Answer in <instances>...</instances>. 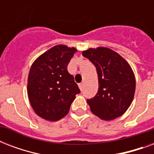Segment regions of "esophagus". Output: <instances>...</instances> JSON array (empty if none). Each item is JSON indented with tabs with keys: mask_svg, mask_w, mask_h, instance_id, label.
Here are the masks:
<instances>
[{
	"mask_svg": "<svg viewBox=\"0 0 154 154\" xmlns=\"http://www.w3.org/2000/svg\"><path fill=\"white\" fill-rule=\"evenodd\" d=\"M79 88H80V89H81V91H82V90H83V84H82V83H80L79 84Z\"/></svg>",
	"mask_w": 154,
	"mask_h": 154,
	"instance_id": "34e87169",
	"label": "esophagus"
}]
</instances>
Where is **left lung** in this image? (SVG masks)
Wrapping results in <instances>:
<instances>
[{
    "mask_svg": "<svg viewBox=\"0 0 154 154\" xmlns=\"http://www.w3.org/2000/svg\"><path fill=\"white\" fill-rule=\"evenodd\" d=\"M97 69L98 91L87 99L92 112L105 121L122 116L134 99L136 82L130 65L112 49L99 47L83 51Z\"/></svg>",
    "mask_w": 154,
    "mask_h": 154,
    "instance_id": "8db88e82",
    "label": "left lung"
}]
</instances>
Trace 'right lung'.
<instances>
[{"instance_id": "1", "label": "right lung", "mask_w": 154, "mask_h": 154, "mask_svg": "<svg viewBox=\"0 0 154 154\" xmlns=\"http://www.w3.org/2000/svg\"><path fill=\"white\" fill-rule=\"evenodd\" d=\"M77 52L59 45L40 56L31 66L28 95L32 109L48 121H58L67 114L76 94L81 93L67 66Z\"/></svg>"}]
</instances>
